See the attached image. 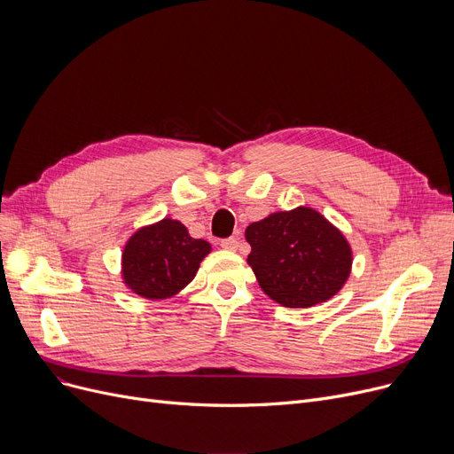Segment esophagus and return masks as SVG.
<instances>
[{"instance_id": "obj_1", "label": "esophagus", "mask_w": 454, "mask_h": 454, "mask_svg": "<svg viewBox=\"0 0 454 454\" xmlns=\"http://www.w3.org/2000/svg\"><path fill=\"white\" fill-rule=\"evenodd\" d=\"M221 247L224 250H237V247H239V241L235 239V237H228V239H223L221 241Z\"/></svg>"}]
</instances>
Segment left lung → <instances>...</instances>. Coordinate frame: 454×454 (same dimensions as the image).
<instances>
[{"label":"left lung","mask_w":454,"mask_h":454,"mask_svg":"<svg viewBox=\"0 0 454 454\" xmlns=\"http://www.w3.org/2000/svg\"><path fill=\"white\" fill-rule=\"evenodd\" d=\"M248 265L259 287L283 307H313L335 296L351 270L344 235L311 207L279 211L247 228Z\"/></svg>","instance_id":"left-lung-1"}]
</instances>
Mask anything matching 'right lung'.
<instances>
[{
    "instance_id": "1",
    "label": "right lung",
    "mask_w": 454,
    "mask_h": 454,
    "mask_svg": "<svg viewBox=\"0 0 454 454\" xmlns=\"http://www.w3.org/2000/svg\"><path fill=\"white\" fill-rule=\"evenodd\" d=\"M209 250V243L193 239L182 223L163 219L141 228L129 239L123 252V279L143 298H169L195 278Z\"/></svg>"
}]
</instances>
